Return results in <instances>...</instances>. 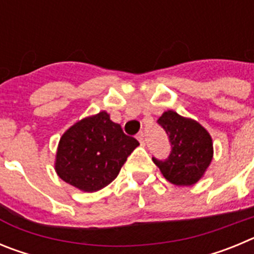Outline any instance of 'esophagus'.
I'll return each mask as SVG.
<instances>
[{"label": "esophagus", "instance_id": "obj_1", "mask_svg": "<svg viewBox=\"0 0 254 254\" xmlns=\"http://www.w3.org/2000/svg\"><path fill=\"white\" fill-rule=\"evenodd\" d=\"M137 138H138V141H140V143L141 145H145V134L142 133V132H141V133H138L137 134Z\"/></svg>", "mask_w": 254, "mask_h": 254}]
</instances>
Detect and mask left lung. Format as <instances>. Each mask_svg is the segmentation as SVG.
<instances>
[{
  "label": "left lung",
  "instance_id": "1",
  "mask_svg": "<svg viewBox=\"0 0 254 254\" xmlns=\"http://www.w3.org/2000/svg\"><path fill=\"white\" fill-rule=\"evenodd\" d=\"M169 137L167 159L152 158L165 179L176 186H192L203 176L212 160V140L196 121L168 111L158 120Z\"/></svg>",
  "mask_w": 254,
  "mask_h": 254
}]
</instances>
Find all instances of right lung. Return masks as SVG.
Segmentation results:
<instances>
[{
	"instance_id": "1",
	"label": "right lung",
	"mask_w": 254,
	"mask_h": 254,
	"mask_svg": "<svg viewBox=\"0 0 254 254\" xmlns=\"http://www.w3.org/2000/svg\"><path fill=\"white\" fill-rule=\"evenodd\" d=\"M140 145L100 112L67 129L58 143L56 172L66 183L95 192L117 178L131 152Z\"/></svg>"
}]
</instances>
